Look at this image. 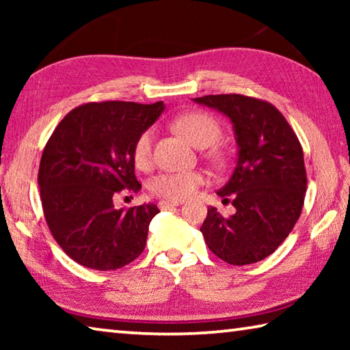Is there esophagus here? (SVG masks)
Instances as JSON below:
<instances>
[{
  "label": "esophagus",
  "mask_w": 350,
  "mask_h": 350,
  "mask_svg": "<svg viewBox=\"0 0 350 350\" xmlns=\"http://www.w3.org/2000/svg\"><path fill=\"white\" fill-rule=\"evenodd\" d=\"M182 205V200H161L159 202V208L161 210H168V208H174V206Z\"/></svg>",
  "instance_id": "obj_1"
}]
</instances>
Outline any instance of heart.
I'll return each mask as SVG.
<instances>
[{"label":"heart","mask_w":350,"mask_h":350,"mask_svg":"<svg viewBox=\"0 0 350 350\" xmlns=\"http://www.w3.org/2000/svg\"><path fill=\"white\" fill-rule=\"evenodd\" d=\"M177 131L199 148L216 144L221 137V125L213 116L204 111H189L174 120ZM154 129L148 128L139 134L133 146V161L135 167L145 170L152 161ZM204 174L199 171H163L148 183L151 194L165 200H182L196 191L204 183Z\"/></svg>","instance_id":"b5f03b06"}]
</instances>
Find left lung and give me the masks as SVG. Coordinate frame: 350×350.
Listing matches in <instances>:
<instances>
[{
	"mask_svg": "<svg viewBox=\"0 0 350 350\" xmlns=\"http://www.w3.org/2000/svg\"><path fill=\"white\" fill-rule=\"evenodd\" d=\"M233 123L238 162L217 194L236 208L224 217L215 206L200 227L205 244L225 262L247 265L270 256L299 219L307 174L298 137L273 105L241 94L193 98Z\"/></svg>",
	"mask_w": 350,
	"mask_h": 350,
	"instance_id": "left-lung-1",
	"label": "left lung"
}]
</instances>
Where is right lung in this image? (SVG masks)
Here are the masks:
<instances>
[{"label": "right lung", "mask_w": 350, "mask_h": 350, "mask_svg": "<svg viewBox=\"0 0 350 350\" xmlns=\"http://www.w3.org/2000/svg\"><path fill=\"white\" fill-rule=\"evenodd\" d=\"M163 102H92L74 108L47 140L38 170L41 205L52 236L75 262L117 270L144 252L159 208L117 210L122 191H139L133 146L162 114Z\"/></svg>", "instance_id": "right-lung-1"}]
</instances>
